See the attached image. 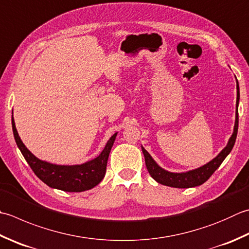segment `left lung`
Masks as SVG:
<instances>
[{
    "instance_id": "left-lung-1",
    "label": "left lung",
    "mask_w": 249,
    "mask_h": 249,
    "mask_svg": "<svg viewBox=\"0 0 249 249\" xmlns=\"http://www.w3.org/2000/svg\"><path fill=\"white\" fill-rule=\"evenodd\" d=\"M236 79V77H235ZM238 102H240V86H238V82L236 80V110H235V123L234 128H233V134L229 139L228 143L225 148L221 150L216 158H213L211 162L206 163L203 166L188 170L184 173H172L168 170L164 169L160 166V165L155 162L152 157L148 153L142 145H141V150L144 155L145 166L149 174L151 175L155 181H158L164 186L172 187V188H179V189H187V188H193L201 186L205 181L209 179V177L215 173V170L220 166L221 163L225 160L228 157L229 153L231 152L233 149V145L235 143L236 136H237V129H238Z\"/></svg>"
}]
</instances>
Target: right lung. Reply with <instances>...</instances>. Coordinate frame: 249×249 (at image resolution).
Listing matches in <instances>:
<instances>
[{"label": "right lung", "mask_w": 249, "mask_h": 249, "mask_svg": "<svg viewBox=\"0 0 249 249\" xmlns=\"http://www.w3.org/2000/svg\"><path fill=\"white\" fill-rule=\"evenodd\" d=\"M12 126L17 147L30 165L34 174L48 187L66 192L86 191L96 187L104 179L110 151L118 135V133H115L111 136L104 150L95 159L80 165H57L37 159L27 149L19 137L14 116H12Z\"/></svg>", "instance_id": "add662e5"}]
</instances>
